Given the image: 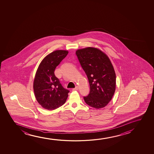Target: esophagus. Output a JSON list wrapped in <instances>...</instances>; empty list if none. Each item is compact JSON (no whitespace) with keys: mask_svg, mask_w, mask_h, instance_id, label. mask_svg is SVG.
<instances>
[{"mask_svg":"<svg viewBox=\"0 0 154 154\" xmlns=\"http://www.w3.org/2000/svg\"><path fill=\"white\" fill-rule=\"evenodd\" d=\"M78 89H79V87H78V86H76L75 88L72 89V91H77Z\"/></svg>","mask_w":154,"mask_h":154,"instance_id":"34e87169","label":"esophagus"}]
</instances>
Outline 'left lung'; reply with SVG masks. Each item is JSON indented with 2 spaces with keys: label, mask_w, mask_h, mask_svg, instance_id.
I'll use <instances>...</instances> for the list:
<instances>
[{
  "label": "left lung",
  "mask_w": 154,
  "mask_h": 154,
  "mask_svg": "<svg viewBox=\"0 0 154 154\" xmlns=\"http://www.w3.org/2000/svg\"><path fill=\"white\" fill-rule=\"evenodd\" d=\"M76 54L90 85V93L84 97L85 103L96 109L105 107L116 90V74L110 60L103 51L92 47L78 49Z\"/></svg>",
  "instance_id": "left-lung-1"
}]
</instances>
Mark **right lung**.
Returning a JSON list of instances; mask_svg holds the SVG:
<instances>
[{
	"mask_svg": "<svg viewBox=\"0 0 154 154\" xmlns=\"http://www.w3.org/2000/svg\"><path fill=\"white\" fill-rule=\"evenodd\" d=\"M68 54L57 50L47 55L36 71L33 88L37 101L44 109L54 110L65 103L69 91L62 86L55 76V68Z\"/></svg>",
	"mask_w": 154,
	"mask_h": 154,
	"instance_id": "obj_1",
	"label": "right lung"
}]
</instances>
